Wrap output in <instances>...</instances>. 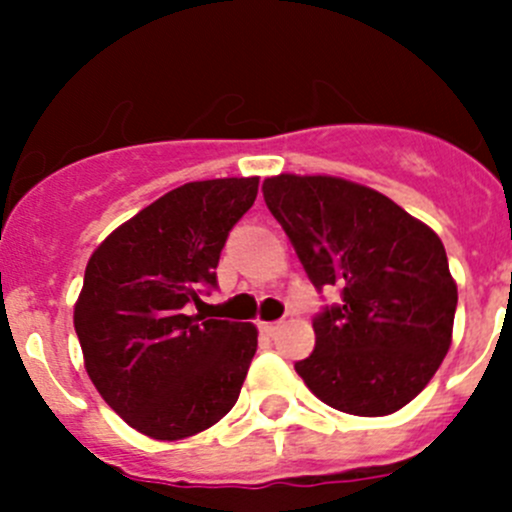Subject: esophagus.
I'll list each match as a JSON object with an SVG mask.
<instances>
[{"instance_id": "esophagus-1", "label": "esophagus", "mask_w": 512, "mask_h": 512, "mask_svg": "<svg viewBox=\"0 0 512 512\" xmlns=\"http://www.w3.org/2000/svg\"><path fill=\"white\" fill-rule=\"evenodd\" d=\"M260 329L267 337H272V334H277V329H280V322H260Z\"/></svg>"}]
</instances>
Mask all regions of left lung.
Returning <instances> with one entry per match:
<instances>
[{
	"mask_svg": "<svg viewBox=\"0 0 512 512\" xmlns=\"http://www.w3.org/2000/svg\"><path fill=\"white\" fill-rule=\"evenodd\" d=\"M265 203L317 289L342 304L314 319V352L294 369L352 416H389L416 399L451 349L458 287L443 242L379 190L334 175L265 178Z\"/></svg>",
	"mask_w": 512,
	"mask_h": 512,
	"instance_id": "1",
	"label": "left lung"
}]
</instances>
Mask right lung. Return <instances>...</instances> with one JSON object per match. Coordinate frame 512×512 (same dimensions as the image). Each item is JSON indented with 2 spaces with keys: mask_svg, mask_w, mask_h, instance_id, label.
Returning <instances> with one entry per match:
<instances>
[{
  "mask_svg": "<svg viewBox=\"0 0 512 512\" xmlns=\"http://www.w3.org/2000/svg\"><path fill=\"white\" fill-rule=\"evenodd\" d=\"M257 185V175L180 185L118 225L86 265L74 304L86 374L143 436H195L240 396L257 327L188 307L215 287L227 232L252 208Z\"/></svg>",
  "mask_w": 512,
  "mask_h": 512,
  "instance_id": "right-lung-1",
  "label": "right lung"
}]
</instances>
